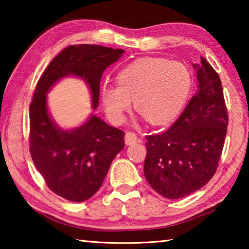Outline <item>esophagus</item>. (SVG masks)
<instances>
[{
    "mask_svg": "<svg viewBox=\"0 0 249 249\" xmlns=\"http://www.w3.org/2000/svg\"><path fill=\"white\" fill-rule=\"evenodd\" d=\"M137 141V135L134 132H127L125 134V142L126 145H133Z\"/></svg>",
    "mask_w": 249,
    "mask_h": 249,
    "instance_id": "1",
    "label": "esophagus"
}]
</instances>
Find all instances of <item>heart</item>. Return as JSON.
<instances>
[{
	"mask_svg": "<svg viewBox=\"0 0 249 249\" xmlns=\"http://www.w3.org/2000/svg\"><path fill=\"white\" fill-rule=\"evenodd\" d=\"M117 86L101 88L105 114L122 124L126 113L135 107L151 124H165L182 111L190 96L193 78L182 62L163 58H141L124 67L116 75Z\"/></svg>",
	"mask_w": 249,
	"mask_h": 249,
	"instance_id": "b5f03b06",
	"label": "heart"
}]
</instances>
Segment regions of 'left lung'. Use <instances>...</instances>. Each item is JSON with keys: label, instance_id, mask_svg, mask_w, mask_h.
Masks as SVG:
<instances>
[{"label": "left lung", "instance_id": "8db88e82", "mask_svg": "<svg viewBox=\"0 0 249 249\" xmlns=\"http://www.w3.org/2000/svg\"><path fill=\"white\" fill-rule=\"evenodd\" d=\"M197 91L165 133L146 136L145 178L166 199L199 190L217 169L229 115L221 79L203 57L193 65Z\"/></svg>", "mask_w": 249, "mask_h": 249}]
</instances>
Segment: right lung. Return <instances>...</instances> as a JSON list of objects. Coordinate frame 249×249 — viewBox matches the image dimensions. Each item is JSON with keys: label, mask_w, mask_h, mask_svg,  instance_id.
Returning <instances> with one entry per match:
<instances>
[{"label": "right lung", "mask_w": 249, "mask_h": 249, "mask_svg": "<svg viewBox=\"0 0 249 249\" xmlns=\"http://www.w3.org/2000/svg\"><path fill=\"white\" fill-rule=\"evenodd\" d=\"M123 53L99 45L69 46L37 83L29 105V151L48 188L66 200L83 202L98 192L113 159L124 148V132L93 114L73 129L59 127L49 115L47 93L60 79L74 75L88 83L96 108L104 70Z\"/></svg>", "instance_id": "1"}]
</instances>
